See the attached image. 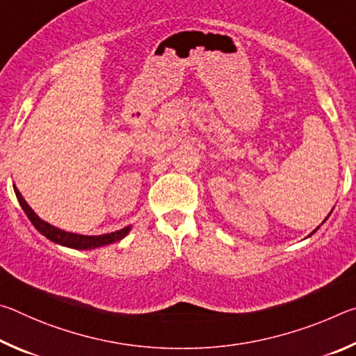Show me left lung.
<instances>
[{
	"label": "left lung",
	"instance_id": "obj_1",
	"mask_svg": "<svg viewBox=\"0 0 356 356\" xmlns=\"http://www.w3.org/2000/svg\"><path fill=\"white\" fill-rule=\"evenodd\" d=\"M327 218H328V216H327ZM327 218H325V220H327ZM317 229H318V227H317ZM317 229H314V231H312V232H311V234H309V236H312V234H314V232H316V231H317Z\"/></svg>",
	"mask_w": 356,
	"mask_h": 356
}]
</instances>
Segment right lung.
Segmentation results:
<instances>
[{"label": "right lung", "mask_w": 356, "mask_h": 356, "mask_svg": "<svg viewBox=\"0 0 356 356\" xmlns=\"http://www.w3.org/2000/svg\"><path fill=\"white\" fill-rule=\"evenodd\" d=\"M14 191L17 200H19L20 206L23 209V212L26 213L29 221L33 222L34 227L45 236L48 240L55 242L58 245L67 246V248H74V250H94L99 248V246L104 245H110L114 242H119L122 240L127 234L130 232L131 226H127L124 229H119L116 232H110V234H104V236H81V234H74V232H65L63 229H58L55 226H51L50 222H47L44 220H40L38 215H35L34 210L28 206V202L23 200L22 193L17 190V186L14 185Z\"/></svg>", "instance_id": "right-lung-1"}]
</instances>
